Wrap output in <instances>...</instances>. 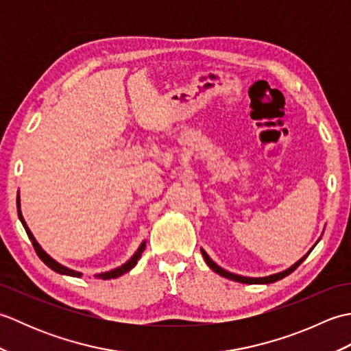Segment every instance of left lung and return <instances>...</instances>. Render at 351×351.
<instances>
[{
  "label": "left lung",
  "instance_id": "8db88e82",
  "mask_svg": "<svg viewBox=\"0 0 351 351\" xmlns=\"http://www.w3.org/2000/svg\"><path fill=\"white\" fill-rule=\"evenodd\" d=\"M319 240H322V238H319ZM318 240V241H319ZM317 241V243H318ZM317 243L312 245V247L309 249V252L306 253V255H304L303 258H300L299 261H297L295 264H293L291 265L289 268H287V270H283V271H280V273H274V274H270V276H265V278H247V276H240V274H235V273H230V271H228V270H225V268H221L220 265H217L214 263V261L208 256V253L204 250V249H200V252H202V256H204V259H205V263L210 265V268L213 271H215L217 274H220V276H223V278H228V279H230V280H235V282H240V283H273V282H276V280H280V279H283L285 278V276H288V274H291L293 273L297 267H299L304 259L308 258V255L309 253L312 252V249L315 247L317 245Z\"/></svg>",
  "mask_w": 351,
  "mask_h": 351
}]
</instances>
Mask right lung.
Segmentation results:
<instances>
[{"mask_svg": "<svg viewBox=\"0 0 351 351\" xmlns=\"http://www.w3.org/2000/svg\"><path fill=\"white\" fill-rule=\"evenodd\" d=\"M16 205H18V215H19V220H21V223H22V226H24V229H25V232H27L28 238H29V240H32V243H33V247H34L36 253H37V255H39V258L43 261V263L47 264V265L51 268V270H54V271L60 273V274L72 276V278H80V276H83V273L75 271V270H72V268H69V267H64V265H62L60 263H57V261H56L54 258H51V256L48 255V253L45 252V250L40 247V244L36 241L34 235L32 234V230H29V228L27 226V223H25L24 217H22L19 193H18ZM145 249H146V241H143V243L140 244V247L137 249V252L134 253V255H132L128 261H126L125 264H122L121 267H116V268H113V270H110V271H104V273L96 274V278H99V279H102V280H108V279H116V278H119V276H122V274H125V273H128V271L131 270V268L136 267L137 261L141 258V253L145 252Z\"/></svg>", "mask_w": 351, "mask_h": 351, "instance_id": "obj_1", "label": "right lung"}]
</instances>
